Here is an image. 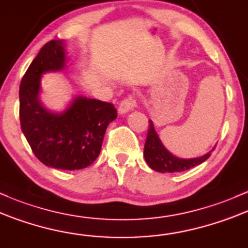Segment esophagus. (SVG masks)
Listing matches in <instances>:
<instances>
[{"label": "esophagus", "mask_w": 248, "mask_h": 248, "mask_svg": "<svg viewBox=\"0 0 248 248\" xmlns=\"http://www.w3.org/2000/svg\"><path fill=\"white\" fill-rule=\"evenodd\" d=\"M136 104H137V103H136L135 97L133 96L126 97V98H125L124 101H122L121 104H119L118 107L119 115H125V113L130 112V111L136 107Z\"/></svg>", "instance_id": "esophagus-1"}]
</instances>
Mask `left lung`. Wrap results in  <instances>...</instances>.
I'll use <instances>...</instances> for the list:
<instances>
[{"instance_id": "1", "label": "left lung", "mask_w": 248, "mask_h": 248, "mask_svg": "<svg viewBox=\"0 0 248 248\" xmlns=\"http://www.w3.org/2000/svg\"><path fill=\"white\" fill-rule=\"evenodd\" d=\"M205 154L202 157L190 158V159H184V158H178L166 149L161 143L159 136L157 135L155 130V125L152 121H149V130H147V137L144 146V157L147 165L152 170L161 173H173V172H183L186 170L194 168V166L200 165L205 160L208 159L211 152Z\"/></svg>"}]
</instances>
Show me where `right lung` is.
<instances>
[{"instance_id":"right-lung-1","label":"right lung","mask_w":248,"mask_h":248,"mask_svg":"<svg viewBox=\"0 0 248 248\" xmlns=\"http://www.w3.org/2000/svg\"><path fill=\"white\" fill-rule=\"evenodd\" d=\"M64 46V41L48 42L29 65L19 85V121L38 160L49 168L75 171L91 165L98 157L117 110L111 103L84 96L74 97L62 112L42 104V76L65 68Z\"/></svg>"}]
</instances>
